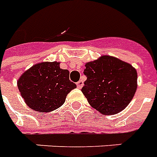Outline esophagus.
Segmentation results:
<instances>
[{"mask_svg":"<svg viewBox=\"0 0 157 157\" xmlns=\"http://www.w3.org/2000/svg\"><path fill=\"white\" fill-rule=\"evenodd\" d=\"M83 85H84V83H83V82H82V80H81V81H79V82L76 83V86H77V87H78L79 89H81V88L83 86Z\"/></svg>","mask_w":157,"mask_h":157,"instance_id":"esophagus-1","label":"esophagus"}]
</instances>
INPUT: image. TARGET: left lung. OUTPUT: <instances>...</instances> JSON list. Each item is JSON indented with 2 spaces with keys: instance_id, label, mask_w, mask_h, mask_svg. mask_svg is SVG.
<instances>
[{
  "instance_id": "obj_1",
  "label": "left lung",
  "mask_w": 157,
  "mask_h": 157,
  "mask_svg": "<svg viewBox=\"0 0 157 157\" xmlns=\"http://www.w3.org/2000/svg\"><path fill=\"white\" fill-rule=\"evenodd\" d=\"M86 81L82 91L91 107L105 116L129 105L137 89V72L131 64L111 56L86 62Z\"/></svg>"
}]
</instances>
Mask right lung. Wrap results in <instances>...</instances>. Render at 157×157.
I'll list each match as a JSON object with an SVG mask.
<instances>
[{"mask_svg": "<svg viewBox=\"0 0 157 157\" xmlns=\"http://www.w3.org/2000/svg\"><path fill=\"white\" fill-rule=\"evenodd\" d=\"M69 75L68 70L60 67V62L43 61L23 72L17 86L28 107L46 113L63 105L67 94L76 87Z\"/></svg>", "mask_w": 157, "mask_h": 157, "instance_id": "1", "label": "right lung"}]
</instances>
